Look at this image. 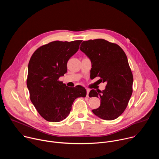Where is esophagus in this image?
I'll return each instance as SVG.
<instances>
[{"label":"esophagus","instance_id":"obj_1","mask_svg":"<svg viewBox=\"0 0 159 159\" xmlns=\"http://www.w3.org/2000/svg\"><path fill=\"white\" fill-rule=\"evenodd\" d=\"M89 92H90V90L89 89H87V97L89 98Z\"/></svg>","mask_w":159,"mask_h":159}]
</instances>
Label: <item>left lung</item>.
Segmentation results:
<instances>
[{
  "instance_id": "left-lung-1",
  "label": "left lung",
  "mask_w": 159,
  "mask_h": 159,
  "mask_svg": "<svg viewBox=\"0 0 159 159\" xmlns=\"http://www.w3.org/2000/svg\"><path fill=\"white\" fill-rule=\"evenodd\" d=\"M80 50L91 60L90 76L107 83L104 90L89 93V97L101 101L93 113L102 120L116 119L126 109L133 93V77L125 53L117 44L104 39L83 41Z\"/></svg>"
}]
</instances>
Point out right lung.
<instances>
[{
	"label": "right lung",
	"mask_w": 159,
	"mask_h": 159,
	"mask_svg": "<svg viewBox=\"0 0 159 159\" xmlns=\"http://www.w3.org/2000/svg\"><path fill=\"white\" fill-rule=\"evenodd\" d=\"M82 41H52L39 47L30 58L26 80L30 99L48 121H62L69 115L75 99L86 96L84 87H69L58 80L66 72L67 62Z\"/></svg>",
	"instance_id": "right-lung-1"
}]
</instances>
